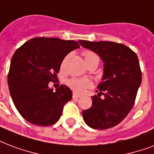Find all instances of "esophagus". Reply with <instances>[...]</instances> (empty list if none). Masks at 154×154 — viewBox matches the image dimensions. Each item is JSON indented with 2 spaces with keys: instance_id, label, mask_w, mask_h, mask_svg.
Instances as JSON below:
<instances>
[{
  "instance_id": "esophagus-1",
  "label": "esophagus",
  "mask_w": 154,
  "mask_h": 154,
  "mask_svg": "<svg viewBox=\"0 0 154 154\" xmlns=\"http://www.w3.org/2000/svg\"><path fill=\"white\" fill-rule=\"evenodd\" d=\"M80 97H81V95L76 94V93H73V94H72V98H73V99H78V98H80Z\"/></svg>"
}]
</instances>
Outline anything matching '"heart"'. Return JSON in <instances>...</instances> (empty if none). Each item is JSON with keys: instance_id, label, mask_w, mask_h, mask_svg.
<instances>
[{"instance_id": "obj_1", "label": "heart", "mask_w": 154, "mask_h": 154, "mask_svg": "<svg viewBox=\"0 0 154 154\" xmlns=\"http://www.w3.org/2000/svg\"><path fill=\"white\" fill-rule=\"evenodd\" d=\"M83 55L85 58L86 64L92 60H99L97 55L91 51H85L83 53ZM66 83L73 91L77 92V93H83L86 89L91 88L93 86V83H92L91 81L86 79V78L72 77V78H69L68 80H67Z\"/></svg>"}]
</instances>
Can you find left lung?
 Segmentation results:
<instances>
[{
	"instance_id": "left-lung-1",
	"label": "left lung",
	"mask_w": 154,
	"mask_h": 154,
	"mask_svg": "<svg viewBox=\"0 0 154 154\" xmlns=\"http://www.w3.org/2000/svg\"><path fill=\"white\" fill-rule=\"evenodd\" d=\"M79 43L96 53L103 62L99 94L91 97V107L82 111L83 119L93 129H109L120 123L134 106L142 80L138 57L123 44L85 40Z\"/></svg>"
}]
</instances>
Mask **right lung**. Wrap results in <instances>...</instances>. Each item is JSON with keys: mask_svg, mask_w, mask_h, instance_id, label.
I'll use <instances>...</instances> for the list:
<instances>
[{"mask_svg": "<svg viewBox=\"0 0 154 154\" xmlns=\"http://www.w3.org/2000/svg\"><path fill=\"white\" fill-rule=\"evenodd\" d=\"M78 42L55 37H35L14 54L8 74V85L14 104L25 120L47 126L57 122L72 92L61 85L50 88L67 54L79 48Z\"/></svg>", "mask_w": 154, "mask_h": 154, "instance_id": "1", "label": "right lung"}]
</instances>
